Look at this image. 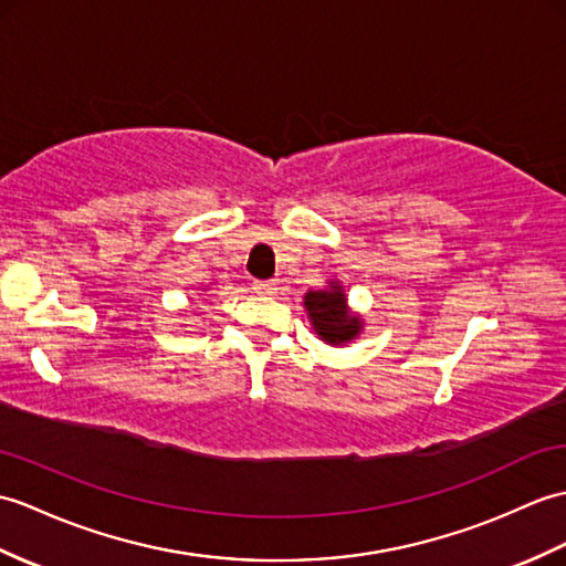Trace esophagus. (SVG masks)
<instances>
[{"label": "esophagus", "mask_w": 566, "mask_h": 566, "mask_svg": "<svg viewBox=\"0 0 566 566\" xmlns=\"http://www.w3.org/2000/svg\"><path fill=\"white\" fill-rule=\"evenodd\" d=\"M253 289H255V294L272 296L274 292H277V284H274L272 280H255V282H253Z\"/></svg>", "instance_id": "1"}]
</instances>
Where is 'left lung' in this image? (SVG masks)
<instances>
[{
	"instance_id": "obj_1",
	"label": "left lung",
	"mask_w": 566,
	"mask_h": 566,
	"mask_svg": "<svg viewBox=\"0 0 566 566\" xmlns=\"http://www.w3.org/2000/svg\"><path fill=\"white\" fill-rule=\"evenodd\" d=\"M304 308L315 335L325 345L345 347L364 331V318L349 308L345 289L337 280H327L323 289H308L304 294Z\"/></svg>"
}]
</instances>
